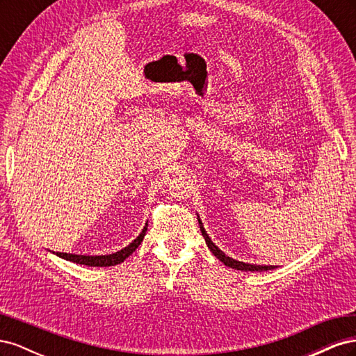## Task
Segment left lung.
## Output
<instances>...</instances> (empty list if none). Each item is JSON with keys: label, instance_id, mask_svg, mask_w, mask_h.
<instances>
[{"label": "left lung", "instance_id": "obj_1", "mask_svg": "<svg viewBox=\"0 0 356 356\" xmlns=\"http://www.w3.org/2000/svg\"><path fill=\"white\" fill-rule=\"evenodd\" d=\"M197 221H199V225H200V232H202V236L204 238V242H207L208 248L211 250V252L218 258L220 261H222L227 267H232V268H238V270H243V272H264V270H272V268H276V266H266V264H251V263H243V261H239V260H234V258L225 255L220 248L215 245L209 234L207 233V230H204L203 227V222L202 220L199 218L197 215Z\"/></svg>", "mask_w": 356, "mask_h": 356}]
</instances>
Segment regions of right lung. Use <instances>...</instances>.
<instances>
[{
  "mask_svg": "<svg viewBox=\"0 0 356 356\" xmlns=\"http://www.w3.org/2000/svg\"><path fill=\"white\" fill-rule=\"evenodd\" d=\"M147 227H148V222H145L144 229L141 230V233L138 234V238L135 241H132L127 246H124L123 250L117 251L114 254H108V255H80V254H68V252H53V254L63 258V260H67V261L84 264V266H92V267L115 266V264L123 263L129 255H132L135 252L136 248L141 245V242L144 239V236L147 233Z\"/></svg>",
  "mask_w": 356,
  "mask_h": 356,
  "instance_id": "add662e5",
  "label": "right lung"
}]
</instances>
